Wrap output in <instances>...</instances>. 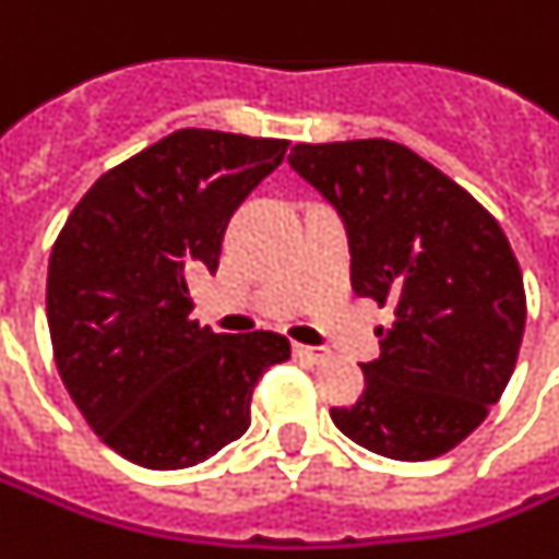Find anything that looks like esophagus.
<instances>
[{"instance_id": "34e87169", "label": "esophagus", "mask_w": 559, "mask_h": 559, "mask_svg": "<svg viewBox=\"0 0 559 559\" xmlns=\"http://www.w3.org/2000/svg\"><path fill=\"white\" fill-rule=\"evenodd\" d=\"M293 357L302 362H311V366H320V362L330 360V354L323 350V347H311V345H299V342H293Z\"/></svg>"}]
</instances>
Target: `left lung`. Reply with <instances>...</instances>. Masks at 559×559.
Returning a JSON list of instances; mask_svg holds the SVG:
<instances>
[{
    "instance_id": "8db88e82",
    "label": "left lung",
    "mask_w": 559,
    "mask_h": 559,
    "mask_svg": "<svg viewBox=\"0 0 559 559\" xmlns=\"http://www.w3.org/2000/svg\"><path fill=\"white\" fill-rule=\"evenodd\" d=\"M287 163L342 217L354 293L393 308L362 396L333 424L390 460L448 454L499 402L524 338V278L502 226L388 139L296 144Z\"/></svg>"
}]
</instances>
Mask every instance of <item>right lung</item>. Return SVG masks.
Listing matches in <instances>:
<instances>
[{"mask_svg": "<svg viewBox=\"0 0 559 559\" xmlns=\"http://www.w3.org/2000/svg\"><path fill=\"white\" fill-rule=\"evenodd\" d=\"M284 139L178 130L105 171L48 263V326L69 396L111 451L187 469L251 427V396L290 357L278 333L217 335L187 281L217 272L233 212L278 169Z\"/></svg>", "mask_w": 559, "mask_h": 559, "instance_id": "obj_1", "label": "right lung"}]
</instances>
